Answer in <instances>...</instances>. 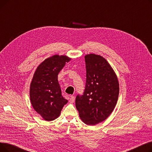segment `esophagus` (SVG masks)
<instances>
[{"instance_id":"esophagus-1","label":"esophagus","mask_w":152,"mask_h":152,"mask_svg":"<svg viewBox=\"0 0 152 152\" xmlns=\"http://www.w3.org/2000/svg\"><path fill=\"white\" fill-rule=\"evenodd\" d=\"M75 100V97L73 96V95H71V96H70V98H69V102L70 103L74 102Z\"/></svg>"}]
</instances>
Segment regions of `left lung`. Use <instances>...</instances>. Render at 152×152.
Wrapping results in <instances>:
<instances>
[{
  "label": "left lung",
  "mask_w": 152,
  "mask_h": 152,
  "mask_svg": "<svg viewBox=\"0 0 152 152\" xmlns=\"http://www.w3.org/2000/svg\"><path fill=\"white\" fill-rule=\"evenodd\" d=\"M86 82L82 95L76 98V107L87 125L102 122L113 111L118 99L119 83L113 68L100 55L85 56Z\"/></svg>",
  "instance_id": "1"
}]
</instances>
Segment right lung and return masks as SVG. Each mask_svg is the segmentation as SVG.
Wrapping results in <instances>:
<instances>
[{
    "instance_id": "add662e5",
    "label": "right lung",
    "mask_w": 152,
    "mask_h": 152,
    "mask_svg": "<svg viewBox=\"0 0 152 152\" xmlns=\"http://www.w3.org/2000/svg\"><path fill=\"white\" fill-rule=\"evenodd\" d=\"M70 60L65 55H53L40 64L34 74L30 85V100L44 120L57 118L68 102L61 95L58 75Z\"/></svg>"
}]
</instances>
